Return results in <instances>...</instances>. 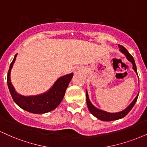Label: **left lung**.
Instances as JSON below:
<instances>
[{"label": "left lung", "mask_w": 147, "mask_h": 147, "mask_svg": "<svg viewBox=\"0 0 147 147\" xmlns=\"http://www.w3.org/2000/svg\"><path fill=\"white\" fill-rule=\"evenodd\" d=\"M119 51H120L122 53L124 54L125 55L126 59L131 62V63L133 64V69L134 70V71L136 72V73L138 75L137 72V68H136V63H135V61L133 57L131 56L129 54V52L127 51V50L124 48L122 45H119ZM139 95V94H138ZM138 95L136 96V98L133 99V101L131 103V104L128 106L127 108H126L124 110L122 111H120V112L118 113H109L106 112V111L100 110V109H97L95 106L92 105V103L90 102V99H89L88 94V92L86 90V103L88 108V110L91 113V114L93 115L95 117H96L97 119H100L102 121H106V122H109V121H113V120H117V119H121V118H123L124 117L127 115L130 112V111L132 109V108L134 106L135 104H136V101H137Z\"/></svg>", "instance_id": "1"}]
</instances>
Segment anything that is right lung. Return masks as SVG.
<instances>
[{
  "instance_id": "obj_1",
  "label": "right lung",
  "mask_w": 147,
  "mask_h": 147,
  "mask_svg": "<svg viewBox=\"0 0 147 147\" xmlns=\"http://www.w3.org/2000/svg\"><path fill=\"white\" fill-rule=\"evenodd\" d=\"M16 56L17 54L15 55L14 59L10 64L7 74V86L14 102L23 110L34 114L46 113L56 109L65 95L66 88L73 77V73L59 77L50 90L44 93L34 96H23L15 90L10 78L11 70Z\"/></svg>"
}]
</instances>
